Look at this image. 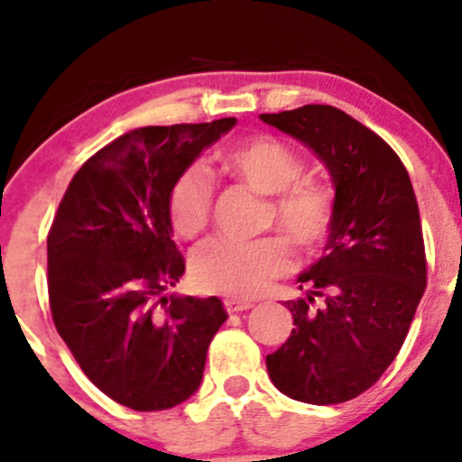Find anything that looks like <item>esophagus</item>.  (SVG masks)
<instances>
[{
  "instance_id": "34e87169",
  "label": "esophagus",
  "mask_w": 462,
  "mask_h": 462,
  "mask_svg": "<svg viewBox=\"0 0 462 462\" xmlns=\"http://www.w3.org/2000/svg\"><path fill=\"white\" fill-rule=\"evenodd\" d=\"M249 309H253L251 301L237 300V297H226V300H225V310L226 312H242V310H249Z\"/></svg>"
}]
</instances>
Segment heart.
I'll use <instances>...</instances> for the list:
<instances>
[{
	"instance_id": "b5f03b06",
	"label": "heart",
	"mask_w": 462,
	"mask_h": 462,
	"mask_svg": "<svg viewBox=\"0 0 462 462\" xmlns=\"http://www.w3.org/2000/svg\"><path fill=\"white\" fill-rule=\"evenodd\" d=\"M231 167L253 189L273 196L271 222H275L292 245L317 249L328 237L335 220V202L326 187L304 180V162L286 143L273 136H255L226 152ZM213 207V178L200 162L185 167L170 187L167 211L173 231L196 237L207 229ZM292 269V249L282 236L257 240L211 237L191 255V271L207 291L231 297L262 295L277 277Z\"/></svg>"
}]
</instances>
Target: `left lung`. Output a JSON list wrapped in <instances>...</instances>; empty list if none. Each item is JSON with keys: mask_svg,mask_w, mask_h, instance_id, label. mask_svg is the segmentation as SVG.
Here are the masks:
<instances>
[{"mask_svg": "<svg viewBox=\"0 0 462 462\" xmlns=\"http://www.w3.org/2000/svg\"><path fill=\"white\" fill-rule=\"evenodd\" d=\"M328 167L335 220L326 253L286 301L291 337L266 356L275 388L312 405L346 403L399 355L428 286L423 229L408 170L388 143L332 106L262 114Z\"/></svg>", "mask_w": 462, "mask_h": 462, "instance_id": "left-lung-1", "label": "left lung"}]
</instances>
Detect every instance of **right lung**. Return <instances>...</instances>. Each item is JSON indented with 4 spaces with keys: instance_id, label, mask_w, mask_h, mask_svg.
<instances>
[{
    "instance_id": "add662e5",
    "label": "right lung",
    "mask_w": 462,
    "mask_h": 462,
    "mask_svg": "<svg viewBox=\"0 0 462 462\" xmlns=\"http://www.w3.org/2000/svg\"><path fill=\"white\" fill-rule=\"evenodd\" d=\"M236 125L138 127L83 162L48 231L54 328L88 379L136 411L170 410L198 390L225 324L217 297L167 291L185 273L171 240L173 178Z\"/></svg>"
}]
</instances>
